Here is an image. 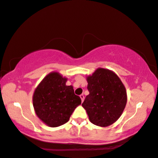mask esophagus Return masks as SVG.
I'll use <instances>...</instances> for the list:
<instances>
[{"label": "esophagus", "mask_w": 158, "mask_h": 158, "mask_svg": "<svg viewBox=\"0 0 158 158\" xmlns=\"http://www.w3.org/2000/svg\"><path fill=\"white\" fill-rule=\"evenodd\" d=\"M80 97H81V101H82V102H83V100H84V95H83V94H81V96H80Z\"/></svg>", "instance_id": "34e87169"}]
</instances>
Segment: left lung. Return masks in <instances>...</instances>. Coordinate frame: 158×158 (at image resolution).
I'll use <instances>...</instances> for the list:
<instances>
[{
	"label": "left lung",
	"mask_w": 158,
	"mask_h": 158,
	"mask_svg": "<svg viewBox=\"0 0 158 158\" xmlns=\"http://www.w3.org/2000/svg\"><path fill=\"white\" fill-rule=\"evenodd\" d=\"M89 94L82 103L90 122L109 126L122 115L127 104V91L117 75L111 70L98 68L87 77Z\"/></svg>",
	"instance_id": "1"
}]
</instances>
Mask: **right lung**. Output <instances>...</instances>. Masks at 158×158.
I'll return each instance as SVG.
<instances>
[{"label":"right lung","instance_id":"obj_1","mask_svg":"<svg viewBox=\"0 0 158 158\" xmlns=\"http://www.w3.org/2000/svg\"><path fill=\"white\" fill-rule=\"evenodd\" d=\"M67 78L58 73H51L36 88L33 105L36 115L51 127L68 122L81 99L75 94L72 85H66Z\"/></svg>","mask_w":158,"mask_h":158}]
</instances>
